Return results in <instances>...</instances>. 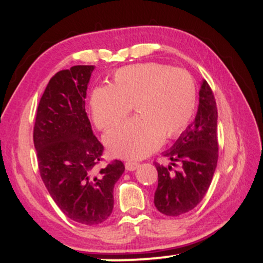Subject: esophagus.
<instances>
[{"instance_id":"obj_1","label":"esophagus","mask_w":263,"mask_h":263,"mask_svg":"<svg viewBox=\"0 0 263 263\" xmlns=\"http://www.w3.org/2000/svg\"><path fill=\"white\" fill-rule=\"evenodd\" d=\"M139 166L140 164L136 163V161H127V163H125V168H127L128 171H134Z\"/></svg>"}]
</instances>
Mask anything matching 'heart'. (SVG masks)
<instances>
[{
    "label": "heart",
    "instance_id": "heart-1",
    "mask_svg": "<svg viewBox=\"0 0 263 263\" xmlns=\"http://www.w3.org/2000/svg\"><path fill=\"white\" fill-rule=\"evenodd\" d=\"M92 117L97 127L106 129L130 111L136 117L110 129L104 142L112 157L141 159L174 139L192 121L196 87L192 75L181 68L147 62L115 71L110 85L98 86L91 95Z\"/></svg>",
    "mask_w": 263,
    "mask_h": 263
}]
</instances>
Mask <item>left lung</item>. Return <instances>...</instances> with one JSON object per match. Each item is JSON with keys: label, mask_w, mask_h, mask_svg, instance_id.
Instances as JSON below:
<instances>
[{"label": "left lung", "mask_w": 263, "mask_h": 263, "mask_svg": "<svg viewBox=\"0 0 263 263\" xmlns=\"http://www.w3.org/2000/svg\"><path fill=\"white\" fill-rule=\"evenodd\" d=\"M218 110L213 92L206 80L201 81L195 121L189 124L164 156L170 165L156 164L158 186L154 193L157 210L168 217L192 211L210 188L218 163ZM180 164V170L172 166Z\"/></svg>", "instance_id": "1"}]
</instances>
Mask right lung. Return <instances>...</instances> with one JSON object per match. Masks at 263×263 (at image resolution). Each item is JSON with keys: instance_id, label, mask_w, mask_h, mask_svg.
Wrapping results in <instances>:
<instances>
[{"instance_id": "add662e5", "label": "right lung", "mask_w": 263, "mask_h": 263, "mask_svg": "<svg viewBox=\"0 0 263 263\" xmlns=\"http://www.w3.org/2000/svg\"><path fill=\"white\" fill-rule=\"evenodd\" d=\"M95 66H74L49 81L33 129L41 177L52 200L71 220L84 225L105 221L114 208V186L124 165L107 164L95 175L104 147L92 132L85 109Z\"/></svg>"}]
</instances>
